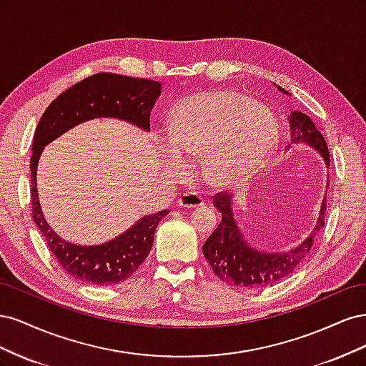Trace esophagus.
I'll return each instance as SVG.
<instances>
[{"mask_svg":"<svg viewBox=\"0 0 366 366\" xmlns=\"http://www.w3.org/2000/svg\"><path fill=\"white\" fill-rule=\"evenodd\" d=\"M179 206L184 209H198L204 206V200L202 195H198L197 192H186L179 198Z\"/></svg>","mask_w":366,"mask_h":366,"instance_id":"1","label":"esophagus"}]
</instances>
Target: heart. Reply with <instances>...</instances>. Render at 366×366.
<instances>
[{
  "label": "heart",
  "mask_w": 366,
  "mask_h": 366,
  "mask_svg": "<svg viewBox=\"0 0 366 366\" xmlns=\"http://www.w3.org/2000/svg\"><path fill=\"white\" fill-rule=\"evenodd\" d=\"M278 140L273 117L258 102L234 92H210L186 99L174 112L164 151L204 157V174L215 184H234L269 156Z\"/></svg>",
  "instance_id": "obj_1"
}]
</instances>
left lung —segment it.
Segmentation results:
<instances>
[{
	"instance_id": "left-lung-1",
	"label": "left lung",
	"mask_w": 366,
	"mask_h": 366,
	"mask_svg": "<svg viewBox=\"0 0 366 366\" xmlns=\"http://www.w3.org/2000/svg\"><path fill=\"white\" fill-rule=\"evenodd\" d=\"M281 90V88H280ZM284 92V90H281ZM287 93V92H284ZM290 128L293 142H305L317 149L325 163L330 164V152L322 134L307 114L295 112L290 114ZM232 198L223 191L214 195V206L221 212L218 227L203 244V254L221 281L244 289H261L289 276L315 244L316 235L325 226V200L320 209L317 224L302 244L285 253L259 252L247 246L244 237L239 234L232 215Z\"/></svg>"
}]
</instances>
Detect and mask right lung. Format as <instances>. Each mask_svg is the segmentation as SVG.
<instances>
[{"label":"right lung","mask_w":366,"mask_h":366,"mask_svg":"<svg viewBox=\"0 0 366 366\" xmlns=\"http://www.w3.org/2000/svg\"><path fill=\"white\" fill-rule=\"evenodd\" d=\"M162 84L116 73H96L74 84L49 105L39 119L31 143V217L50 252L73 278L93 285H114L127 281L152 247L159 221L168 215L160 210L147 215L125 234L101 246H77L61 239L47 224L36 191V168L44 147L62 132L88 119L117 117L149 129L151 109L162 94Z\"/></svg>","instance_id":"right-lung-1"}]
</instances>
